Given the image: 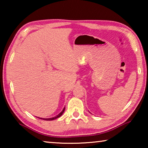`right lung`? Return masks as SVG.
I'll return each instance as SVG.
<instances>
[{
	"label": "right lung",
	"mask_w": 148,
	"mask_h": 148,
	"mask_svg": "<svg viewBox=\"0 0 148 148\" xmlns=\"http://www.w3.org/2000/svg\"><path fill=\"white\" fill-rule=\"evenodd\" d=\"M64 110H65V107L64 108L63 110H62V112H61V113H59V114L58 115H57V116H56V117H51V118H40V117H38V118L41 119H43V120H46V121H51V120H54V119H57V118H59V117H61V116H62V114H63Z\"/></svg>",
	"instance_id": "right-lung-1"
}]
</instances>
